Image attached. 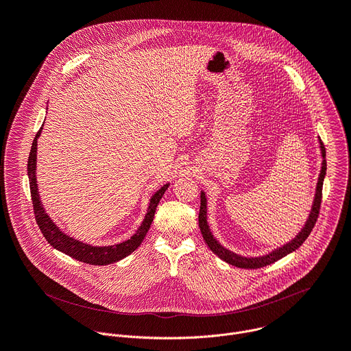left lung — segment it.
I'll return each instance as SVG.
<instances>
[{"label": "left lung", "instance_id": "left-lung-1", "mask_svg": "<svg viewBox=\"0 0 351 351\" xmlns=\"http://www.w3.org/2000/svg\"><path fill=\"white\" fill-rule=\"evenodd\" d=\"M319 147H321V154H322V168H321V173L318 178V183H317V191H315V198H314V204L311 208V213L308 215V219L304 225V228L302 229V232H298V234L289 243L283 244L282 247L274 250L272 253L263 256V257H241L239 254H234L230 250L225 248L223 245H221L217 239L213 236L208 223H207V198L204 191H202V203H199V213H198V226L199 230H202V234L207 243V245L211 248V252L214 254H217L221 260H223L225 263L237 267V268H244V269H257V268H263L267 265L274 264L275 261L283 258L285 256L290 254L294 250H297L300 245H302L306 239L308 237V234L311 233V230L315 226V222L318 219L319 215V208H321V202H322V184H324V178L326 175V152L322 140H319Z\"/></svg>", "mask_w": 351, "mask_h": 351}]
</instances>
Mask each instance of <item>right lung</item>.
<instances>
[{
	"mask_svg": "<svg viewBox=\"0 0 351 351\" xmlns=\"http://www.w3.org/2000/svg\"><path fill=\"white\" fill-rule=\"evenodd\" d=\"M41 130H43V126L37 132V134L33 140V144H32L29 161H27V175H29V183H30V194H32V202H33L34 218H36V222H37L43 236L45 237V240L54 248H57L58 252H61L77 261H82L84 264L108 265V264L117 263V261L128 257L144 240V237L154 219V214H156L160 199L162 198L169 183L164 184L158 191H156V194L152 198H149L148 210L143 219V223L140 225L137 232L129 240L119 243V244H114V245H106V247H97V245H90V244L82 243V241L65 234L53 222V219L47 215V213L43 208V204L40 202L37 180H36V161H37V138L40 137Z\"/></svg>",
	"mask_w": 351,
	"mask_h": 351,
	"instance_id": "1",
	"label": "right lung"
}]
</instances>
